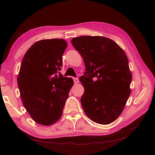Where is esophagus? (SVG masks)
<instances>
[{"label":"esophagus","instance_id":"34e87169","mask_svg":"<svg viewBox=\"0 0 155 155\" xmlns=\"http://www.w3.org/2000/svg\"><path fill=\"white\" fill-rule=\"evenodd\" d=\"M73 80H74V82L75 84H76V83H78L79 82V79H78V78H73Z\"/></svg>","mask_w":155,"mask_h":155}]
</instances>
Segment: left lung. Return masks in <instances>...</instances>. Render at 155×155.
Masks as SVG:
<instances>
[{
    "mask_svg": "<svg viewBox=\"0 0 155 155\" xmlns=\"http://www.w3.org/2000/svg\"><path fill=\"white\" fill-rule=\"evenodd\" d=\"M71 43L83 58L85 88L81 104L94 122L107 125L121 114L130 94L132 81L129 61L114 41L101 36L74 37Z\"/></svg>",
    "mask_w": 155,
    "mask_h": 155,
    "instance_id": "1",
    "label": "left lung"
}]
</instances>
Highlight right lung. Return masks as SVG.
I'll return each mask as SVG.
<instances>
[{"label": "right lung", "mask_w": 155, "mask_h": 155, "mask_svg": "<svg viewBox=\"0 0 155 155\" xmlns=\"http://www.w3.org/2000/svg\"><path fill=\"white\" fill-rule=\"evenodd\" d=\"M67 43L62 39L36 42L22 59L17 84L25 109L36 123L50 125L61 116L72 78L60 73Z\"/></svg>", "instance_id": "1"}]
</instances>
